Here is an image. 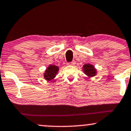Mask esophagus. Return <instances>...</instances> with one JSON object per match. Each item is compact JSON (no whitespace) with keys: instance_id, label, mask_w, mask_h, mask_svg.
<instances>
[{"instance_id":"obj_1","label":"esophagus","mask_w":131,"mask_h":131,"mask_svg":"<svg viewBox=\"0 0 131 131\" xmlns=\"http://www.w3.org/2000/svg\"><path fill=\"white\" fill-rule=\"evenodd\" d=\"M75 64V62L74 61H71V62H69L67 63L68 65H74Z\"/></svg>"}]
</instances>
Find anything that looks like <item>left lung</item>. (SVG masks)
Instances as JSON below:
<instances>
[{"mask_svg": "<svg viewBox=\"0 0 131 131\" xmlns=\"http://www.w3.org/2000/svg\"><path fill=\"white\" fill-rule=\"evenodd\" d=\"M83 70L84 73L86 75L90 77H93L96 74V70L94 68V67L92 64H85L83 66Z\"/></svg>", "mask_w": 131, "mask_h": 131, "instance_id": "obj_1", "label": "left lung"}]
</instances>
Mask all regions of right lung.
<instances>
[{"instance_id":"add662e5","label":"right lung","mask_w":131,"mask_h":131,"mask_svg":"<svg viewBox=\"0 0 131 131\" xmlns=\"http://www.w3.org/2000/svg\"><path fill=\"white\" fill-rule=\"evenodd\" d=\"M59 68L56 65H50L45 72L44 78L47 81H50L56 77L59 71Z\"/></svg>"}]
</instances>
